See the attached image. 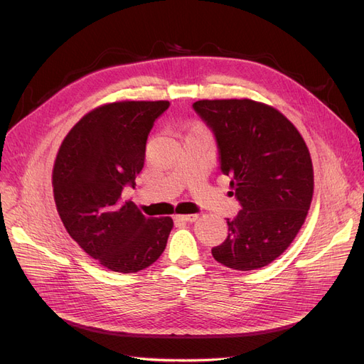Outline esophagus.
Here are the masks:
<instances>
[{
	"instance_id": "esophagus-1",
	"label": "esophagus",
	"mask_w": 364,
	"mask_h": 364,
	"mask_svg": "<svg viewBox=\"0 0 364 364\" xmlns=\"http://www.w3.org/2000/svg\"><path fill=\"white\" fill-rule=\"evenodd\" d=\"M197 215L196 214H185V215H174V222L178 223H191L196 222Z\"/></svg>"
}]
</instances>
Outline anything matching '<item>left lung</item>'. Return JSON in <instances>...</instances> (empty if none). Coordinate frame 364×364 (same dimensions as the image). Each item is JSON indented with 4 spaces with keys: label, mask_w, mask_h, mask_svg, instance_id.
Here are the masks:
<instances>
[{
    "label": "left lung",
    "mask_w": 364,
    "mask_h": 364,
    "mask_svg": "<svg viewBox=\"0 0 364 364\" xmlns=\"http://www.w3.org/2000/svg\"><path fill=\"white\" fill-rule=\"evenodd\" d=\"M217 141L220 170L241 205L213 257L234 270L267 266L287 249L310 209L314 174L297 129L277 109L243 98L193 105Z\"/></svg>",
    "instance_id": "left-lung-1"
}]
</instances>
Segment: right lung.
<instances>
[{"label": "right lung", "mask_w": 364, "mask_h": 364, "mask_svg": "<svg viewBox=\"0 0 364 364\" xmlns=\"http://www.w3.org/2000/svg\"><path fill=\"white\" fill-rule=\"evenodd\" d=\"M168 102H117L95 107L65 136L53 168V193L62 223L87 255L106 269L135 273L167 246L170 217L142 215L121 202L144 167L150 130Z\"/></svg>", "instance_id": "right-lung-1"}]
</instances>
